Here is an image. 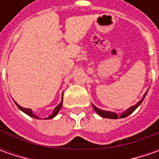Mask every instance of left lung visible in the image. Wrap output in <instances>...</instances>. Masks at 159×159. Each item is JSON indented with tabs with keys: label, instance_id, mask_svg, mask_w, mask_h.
<instances>
[{
	"label": "left lung",
	"instance_id": "1",
	"mask_svg": "<svg viewBox=\"0 0 159 159\" xmlns=\"http://www.w3.org/2000/svg\"><path fill=\"white\" fill-rule=\"evenodd\" d=\"M147 95V93H145L143 95V99L141 100L140 102H138L137 103L135 104V105H134V106L130 107L129 109H127L125 111L122 113H119V114H117V113L112 112V111H102V110H100V109H98L97 107L95 106L94 104H93V108L95 109V111H96V113L98 114V115H100L101 117L102 118H106V119H121V118H125V117H127L128 115H130L133 111H134L135 110H136V108H137L142 102L143 101V99L145 98V96Z\"/></svg>",
	"mask_w": 159,
	"mask_h": 159
}]
</instances>
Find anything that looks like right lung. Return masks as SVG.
Here are the masks:
<instances>
[{
    "mask_svg": "<svg viewBox=\"0 0 159 159\" xmlns=\"http://www.w3.org/2000/svg\"><path fill=\"white\" fill-rule=\"evenodd\" d=\"M15 103H16V106L18 107L20 110H21L23 112H25V114H27L28 116H30V117H32V118H34V119H39V117H37L35 114H34V112H33V111L31 110V109H26V108H23V107H21L20 105H18L16 102H15ZM62 104H63V100H62V102L58 104L57 106L56 107L55 109H54V111H53V112L52 114L49 116V117H48V118H46V119H52V118H54V117H56L57 115V113L59 112V111H60V109L62 108Z\"/></svg>",
    "mask_w": 159,
    "mask_h": 159,
    "instance_id": "add662e5",
    "label": "right lung"
}]
</instances>
